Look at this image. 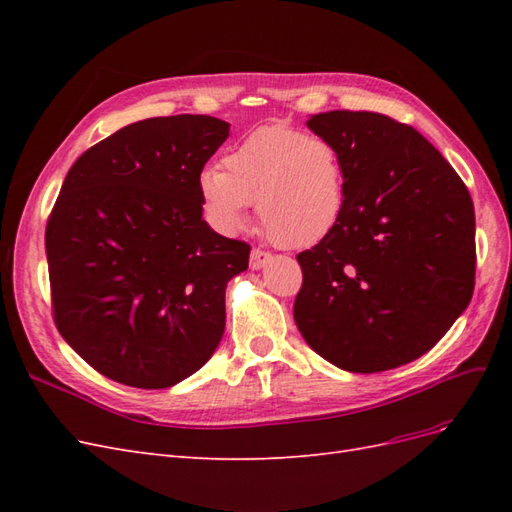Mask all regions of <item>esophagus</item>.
Wrapping results in <instances>:
<instances>
[{
	"label": "esophagus",
	"mask_w": 512,
	"mask_h": 512,
	"mask_svg": "<svg viewBox=\"0 0 512 512\" xmlns=\"http://www.w3.org/2000/svg\"><path fill=\"white\" fill-rule=\"evenodd\" d=\"M269 262H271V254L269 252H265V250H252V254H250V269L258 271V269H262L265 265H269Z\"/></svg>",
	"instance_id": "34e87169"
}]
</instances>
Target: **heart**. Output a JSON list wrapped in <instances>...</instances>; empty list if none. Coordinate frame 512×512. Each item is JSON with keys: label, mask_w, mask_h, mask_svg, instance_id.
<instances>
[{"label": "heart", "mask_w": 512, "mask_h": 512, "mask_svg": "<svg viewBox=\"0 0 512 512\" xmlns=\"http://www.w3.org/2000/svg\"><path fill=\"white\" fill-rule=\"evenodd\" d=\"M224 170L209 166L198 190L209 220L239 232L258 203L269 237L301 250L327 239L346 207V166L327 138L286 126H262L224 156Z\"/></svg>", "instance_id": "b5f03b06"}]
</instances>
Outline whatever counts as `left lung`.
I'll use <instances>...</instances> for the list:
<instances>
[{
	"label": "left lung",
	"mask_w": 512,
	"mask_h": 512,
	"mask_svg": "<svg viewBox=\"0 0 512 512\" xmlns=\"http://www.w3.org/2000/svg\"><path fill=\"white\" fill-rule=\"evenodd\" d=\"M307 128L346 166V207L297 256L294 322L322 359L354 374L406 365L436 346L474 292V205L423 134L367 111L312 115Z\"/></svg>",
	"instance_id": "8db88e82"
}]
</instances>
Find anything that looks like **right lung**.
<instances>
[{
  "mask_svg": "<svg viewBox=\"0 0 512 512\" xmlns=\"http://www.w3.org/2000/svg\"><path fill=\"white\" fill-rule=\"evenodd\" d=\"M209 115L130 123L72 164L46 224L55 324L102 376L168 389L226 327V284L250 245L203 220L198 179L228 138Z\"/></svg>",
  "mask_w": 512,
  "mask_h": 512,
  "instance_id": "right-lung-1",
  "label": "right lung"
}]
</instances>
